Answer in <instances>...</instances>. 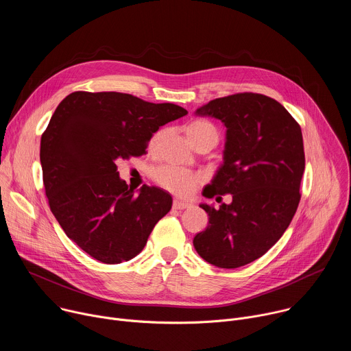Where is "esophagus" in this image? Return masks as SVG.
Here are the masks:
<instances>
[{
    "instance_id": "1",
    "label": "esophagus",
    "mask_w": 351,
    "mask_h": 351,
    "mask_svg": "<svg viewBox=\"0 0 351 351\" xmlns=\"http://www.w3.org/2000/svg\"><path fill=\"white\" fill-rule=\"evenodd\" d=\"M173 208L175 210H186V208H189L190 207V204L189 203H186V202H180V199H173Z\"/></svg>"
}]
</instances>
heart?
Masks as SVG:
<instances>
[{"mask_svg": "<svg viewBox=\"0 0 351 351\" xmlns=\"http://www.w3.org/2000/svg\"><path fill=\"white\" fill-rule=\"evenodd\" d=\"M184 132L187 134L189 141L193 144H195L198 140L202 138H207V137H213L217 138L218 141V129L207 122V121H193L189 125H186ZM164 136V130L157 132L153 138H152V145H156ZM152 178L153 180L160 184L162 189L180 195V197H189L191 195L195 189L198 187L199 182H202V178L184 172L179 168L171 167V165H164V167H158L152 172Z\"/></svg>", "mask_w": 351, "mask_h": 351, "instance_id": "b5f03b06", "label": "heart"}]
</instances>
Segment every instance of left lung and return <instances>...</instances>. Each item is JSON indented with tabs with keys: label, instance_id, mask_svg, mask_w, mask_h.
<instances>
[{
	"label": "left lung",
	"instance_id": "obj_1",
	"mask_svg": "<svg viewBox=\"0 0 351 351\" xmlns=\"http://www.w3.org/2000/svg\"><path fill=\"white\" fill-rule=\"evenodd\" d=\"M195 115L226 126L223 164L204 195L232 194V203L199 204L210 223L193 244L207 263L239 268L263 257L297 211L306 167L302 128L276 99L257 93L215 98Z\"/></svg>",
	"mask_w": 351,
	"mask_h": 351
}]
</instances>
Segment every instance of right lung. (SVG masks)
I'll return each mask as SVG.
<instances>
[{
	"label": "right lung",
	"instance_id": "right-lung-1",
	"mask_svg": "<svg viewBox=\"0 0 351 351\" xmlns=\"http://www.w3.org/2000/svg\"><path fill=\"white\" fill-rule=\"evenodd\" d=\"M186 114L117 91H75L57 107L40 144L45 195L66 236L93 258L132 260L169 213L171 194L145 184L134 193L117 162L145 154L153 133Z\"/></svg>",
	"mask_w": 351,
	"mask_h": 351
}]
</instances>
